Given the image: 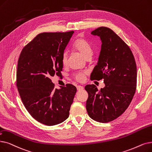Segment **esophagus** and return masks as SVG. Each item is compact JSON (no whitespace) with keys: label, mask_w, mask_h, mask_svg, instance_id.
I'll list each match as a JSON object with an SVG mask.
<instances>
[{"label":"esophagus","mask_w":152,"mask_h":152,"mask_svg":"<svg viewBox=\"0 0 152 152\" xmlns=\"http://www.w3.org/2000/svg\"><path fill=\"white\" fill-rule=\"evenodd\" d=\"M84 89V88L83 86H77V89L78 91H80V90H83Z\"/></svg>","instance_id":"34e87169"}]
</instances>
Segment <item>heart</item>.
I'll use <instances>...</instances> for the list:
<instances>
[{"mask_svg": "<svg viewBox=\"0 0 152 152\" xmlns=\"http://www.w3.org/2000/svg\"><path fill=\"white\" fill-rule=\"evenodd\" d=\"M74 50L80 52V53L83 55L86 59L89 58L93 53V49L91 45L84 38H79L72 45ZM68 62V54L66 52H64L61 56L62 64L65 66ZM87 72L86 71H80L74 75L73 77L77 81H83L84 77L86 75Z\"/></svg>", "mask_w": 152, "mask_h": 152, "instance_id": "1", "label": "heart"}]
</instances>
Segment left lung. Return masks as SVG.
<instances>
[{"label": "left lung", "mask_w": 152, "mask_h": 152, "mask_svg": "<svg viewBox=\"0 0 152 152\" xmlns=\"http://www.w3.org/2000/svg\"><path fill=\"white\" fill-rule=\"evenodd\" d=\"M91 34L100 37L102 45L91 80L103 79L105 86L99 91L94 84L86 86V110L92 119L105 123L121 116L132 100L137 86V66L129 46L113 30L101 27Z\"/></svg>", "instance_id": "obj_1"}]
</instances>
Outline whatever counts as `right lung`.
Masks as SVG:
<instances>
[{"label": "right lung", "instance_id": "obj_1", "mask_svg": "<svg viewBox=\"0 0 152 152\" xmlns=\"http://www.w3.org/2000/svg\"><path fill=\"white\" fill-rule=\"evenodd\" d=\"M73 34H39L23 48L18 60L16 84L24 106L36 121L49 126L67 119L77 91L71 84L55 88L51 80L61 75L62 54Z\"/></svg>", "mask_w": 152, "mask_h": 152}]
</instances>
